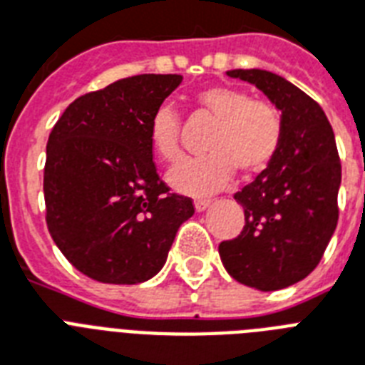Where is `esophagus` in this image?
<instances>
[{
  "instance_id": "esophagus-1",
  "label": "esophagus",
  "mask_w": 365,
  "mask_h": 365,
  "mask_svg": "<svg viewBox=\"0 0 365 365\" xmlns=\"http://www.w3.org/2000/svg\"><path fill=\"white\" fill-rule=\"evenodd\" d=\"M212 205V200H208V199H197L195 200V210L197 212H205L206 208H208V206Z\"/></svg>"
}]
</instances>
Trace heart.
Returning <instances> with one entry per match:
<instances>
[{
  "label": "heart",
  "mask_w": 365,
  "mask_h": 365,
  "mask_svg": "<svg viewBox=\"0 0 365 365\" xmlns=\"http://www.w3.org/2000/svg\"><path fill=\"white\" fill-rule=\"evenodd\" d=\"M197 104L217 121L205 157L182 160L168 172V183L178 193L212 195L231 183L237 168L244 174L265 170L282 143L280 111L265 100H252L237 87H210L197 94ZM149 142L160 159L174 163L182 155L180 117L170 106L155 111L149 121Z\"/></svg>",
  "instance_id": "obj_1"
}]
</instances>
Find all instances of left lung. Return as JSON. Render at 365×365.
Listing matches in <instances>:
<instances>
[{"label":"left lung","mask_w":365,"mask_h":365,"mask_svg":"<svg viewBox=\"0 0 365 365\" xmlns=\"http://www.w3.org/2000/svg\"><path fill=\"white\" fill-rule=\"evenodd\" d=\"M254 85L282 115L277 157L235 195L244 208L242 233L220 244L237 282L274 292L314 271L337 227L341 163L328 117L294 83L265 70H231Z\"/></svg>","instance_id":"1"}]
</instances>
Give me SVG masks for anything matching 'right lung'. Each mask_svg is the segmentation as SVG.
Masks as SVG:
<instances>
[{
	"mask_svg": "<svg viewBox=\"0 0 365 365\" xmlns=\"http://www.w3.org/2000/svg\"><path fill=\"white\" fill-rule=\"evenodd\" d=\"M143 73L73 100L47 142V227L77 271L104 284H140L163 269L193 200L160 182L149 121L182 83Z\"/></svg>",
	"mask_w": 365,
	"mask_h": 365,
	"instance_id": "1",
	"label": "right lung"
}]
</instances>
